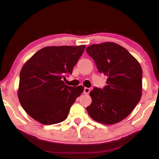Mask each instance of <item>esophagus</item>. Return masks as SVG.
<instances>
[{
    "label": "esophagus",
    "instance_id": "obj_1",
    "mask_svg": "<svg viewBox=\"0 0 159 159\" xmlns=\"http://www.w3.org/2000/svg\"><path fill=\"white\" fill-rule=\"evenodd\" d=\"M90 92V89L88 88V87H85L84 88V93L85 94H88Z\"/></svg>",
    "mask_w": 159,
    "mask_h": 159
}]
</instances>
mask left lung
I'll use <instances>...</instances> for the list:
<instances>
[{"label":"left lung","instance_id":"left-lung-1","mask_svg":"<svg viewBox=\"0 0 159 159\" xmlns=\"http://www.w3.org/2000/svg\"><path fill=\"white\" fill-rule=\"evenodd\" d=\"M100 73L107 76L102 89L94 87L90 92L92 104L86 108L93 120L103 124L123 120L141 99L142 69L137 59L119 44L104 42L86 48Z\"/></svg>","mask_w":159,"mask_h":159}]
</instances>
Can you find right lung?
I'll list each match as a JSON object with an SVG mask.
<instances>
[{
    "instance_id": "obj_1",
    "label": "right lung",
    "mask_w": 159,
    "mask_h": 159,
    "mask_svg": "<svg viewBox=\"0 0 159 159\" xmlns=\"http://www.w3.org/2000/svg\"><path fill=\"white\" fill-rule=\"evenodd\" d=\"M85 48V45L47 46L23 66L18 95L24 110L33 119L46 125L66 119L84 87L68 86L62 79L72 73Z\"/></svg>"
}]
</instances>
